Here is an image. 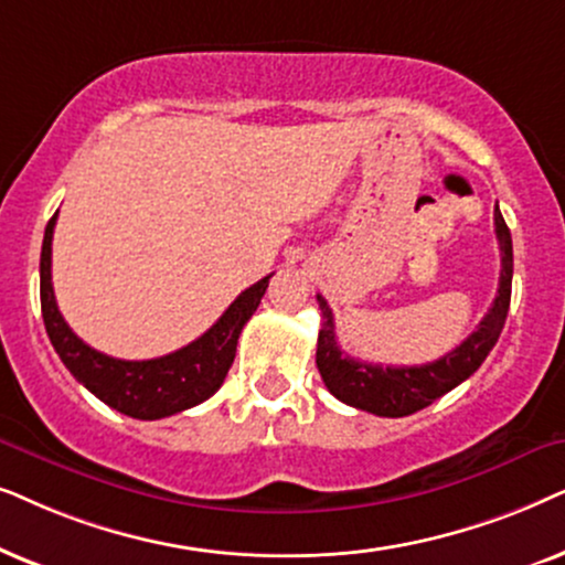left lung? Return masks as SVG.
<instances>
[{"label":"left lung","mask_w":565,"mask_h":565,"mask_svg":"<svg viewBox=\"0 0 565 565\" xmlns=\"http://www.w3.org/2000/svg\"><path fill=\"white\" fill-rule=\"evenodd\" d=\"M493 224L501 247L499 295H495L486 318L480 320L478 330H472L455 351L445 353V356L436 361H428V364L382 366L351 359L349 353L338 349L333 312H330V307L326 299H322V295H318L322 328L318 335V356H315V361H318L322 382H326V387L338 397V401L353 405V408L359 411L374 413V416H411V413L431 405L436 397L455 390L483 364L495 341H499L503 322H507L511 302V274H514L511 232L499 212V204L493 209Z\"/></svg>","instance_id":"left-lung-1"}]
</instances>
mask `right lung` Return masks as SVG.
Returning <instances> with one entry per match:
<instances>
[{"mask_svg": "<svg viewBox=\"0 0 565 565\" xmlns=\"http://www.w3.org/2000/svg\"><path fill=\"white\" fill-rule=\"evenodd\" d=\"M56 216L58 212L51 216L46 235H43L41 312L46 333L66 370L105 405L141 420L172 416V413L209 401L227 377L232 361H235L237 338L243 333L245 322L258 310L270 276L245 289L204 335L183 349L147 361L113 359L89 349L82 338L74 335L56 307L54 284H51V239H54Z\"/></svg>", "mask_w": 565, "mask_h": 565, "instance_id": "add662e5", "label": "right lung"}]
</instances>
